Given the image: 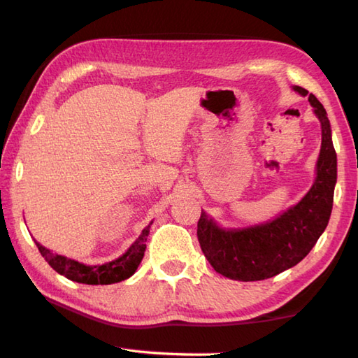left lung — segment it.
Masks as SVG:
<instances>
[{"instance_id": "left-lung-1", "label": "left lung", "mask_w": 358, "mask_h": 358, "mask_svg": "<svg viewBox=\"0 0 358 358\" xmlns=\"http://www.w3.org/2000/svg\"><path fill=\"white\" fill-rule=\"evenodd\" d=\"M293 90L301 96H309L321 122L317 180L310 191L296 206L264 225L227 231L217 227L203 211L197 223L203 255L217 273L236 281H262L303 261L323 234L332 213L337 153L332 144L331 124L317 97L301 87Z\"/></svg>"}]
</instances>
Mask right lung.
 Here are the masks:
<instances>
[{"label": "right lung", "mask_w": 358, "mask_h": 358, "mask_svg": "<svg viewBox=\"0 0 358 358\" xmlns=\"http://www.w3.org/2000/svg\"><path fill=\"white\" fill-rule=\"evenodd\" d=\"M150 225L143 229L141 236L138 237L136 242L131 245L129 251L122 255L116 261H111L103 265H94V267H90V265H83L77 261H71V259H66L65 256L54 255L52 251L48 248L41 247L38 242L37 247L40 255L45 257V261L51 265V267L60 273L68 279H71L74 282L80 284H90V285H107V284H115L121 282L124 279L130 278L133 273L136 271L138 265L141 264L145 251V242L147 236H149Z\"/></svg>", "instance_id": "right-lung-1"}]
</instances>
